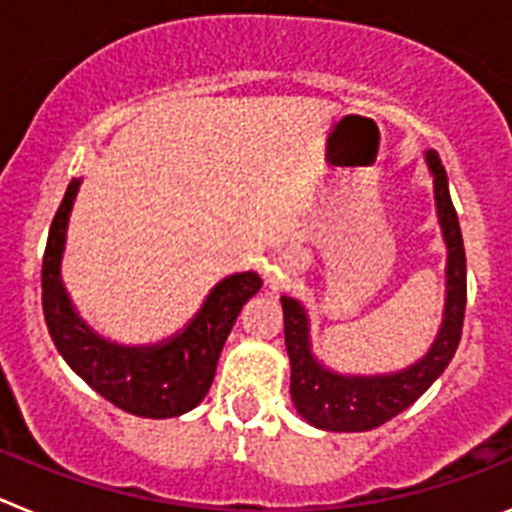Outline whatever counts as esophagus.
Returning <instances> with one entry per match:
<instances>
[{"instance_id":"1","label":"esophagus","mask_w":512,"mask_h":512,"mask_svg":"<svg viewBox=\"0 0 512 512\" xmlns=\"http://www.w3.org/2000/svg\"><path fill=\"white\" fill-rule=\"evenodd\" d=\"M271 287H282V279H269Z\"/></svg>"}]
</instances>
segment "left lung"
<instances>
[{
    "instance_id": "obj_1",
    "label": "left lung",
    "mask_w": 512,
    "mask_h": 512,
    "mask_svg": "<svg viewBox=\"0 0 512 512\" xmlns=\"http://www.w3.org/2000/svg\"><path fill=\"white\" fill-rule=\"evenodd\" d=\"M425 166L433 179L438 228L446 246V300L431 348L415 364L384 374H343L315 356L310 341V315L295 297H282L284 343H287L289 395L297 413L320 431H372L400 415L423 395L454 359L467 307V256L459 217L449 194V179L436 151H425Z\"/></svg>"
}]
</instances>
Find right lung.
Instances as JSON below:
<instances>
[{
    "instance_id": "right-lung-1",
    "label": "right lung",
    "mask_w": 512,
    "mask_h": 512,
    "mask_svg": "<svg viewBox=\"0 0 512 512\" xmlns=\"http://www.w3.org/2000/svg\"><path fill=\"white\" fill-rule=\"evenodd\" d=\"M81 179H71L43 256V315L63 361L94 392L138 418H176L205 400L217 359L243 305L261 289L256 271H238L210 289L184 328L156 343H117L81 318L61 277L69 220Z\"/></svg>"
}]
</instances>
